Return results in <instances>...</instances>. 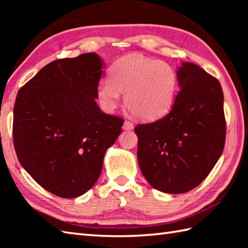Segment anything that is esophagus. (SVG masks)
<instances>
[{"instance_id":"obj_1","label":"esophagus","mask_w":248,"mask_h":248,"mask_svg":"<svg viewBox=\"0 0 248 248\" xmlns=\"http://www.w3.org/2000/svg\"><path fill=\"white\" fill-rule=\"evenodd\" d=\"M123 128H124V130H132V129L134 128V124H133V123H131V121L125 120L124 123Z\"/></svg>"}]
</instances>
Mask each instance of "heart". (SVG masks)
Returning <instances> with one entry per match:
<instances>
[{"label": "heart", "mask_w": 248, "mask_h": 248, "mask_svg": "<svg viewBox=\"0 0 248 248\" xmlns=\"http://www.w3.org/2000/svg\"><path fill=\"white\" fill-rule=\"evenodd\" d=\"M177 87V72L168 62L133 53L115 62L109 80L99 84L97 96L101 107L110 112L119 104L120 93H125L131 113L140 119L155 120L172 108Z\"/></svg>", "instance_id": "obj_1"}]
</instances>
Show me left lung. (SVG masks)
Wrapping results in <instances>:
<instances>
[{"mask_svg": "<svg viewBox=\"0 0 248 248\" xmlns=\"http://www.w3.org/2000/svg\"><path fill=\"white\" fill-rule=\"evenodd\" d=\"M180 92L170 112L138 124L139 165L152 187L181 194L198 186L224 150V94L217 78L183 62L177 72Z\"/></svg>", "mask_w": 248, "mask_h": 248, "instance_id": "left-lung-1", "label": "left lung"}]
</instances>
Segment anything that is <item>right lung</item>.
I'll return each mask as SVG.
<instances>
[{
  "mask_svg": "<svg viewBox=\"0 0 248 248\" xmlns=\"http://www.w3.org/2000/svg\"><path fill=\"white\" fill-rule=\"evenodd\" d=\"M102 66L96 53L56 60L16 98L13 138L18 160L56 196L85 194L101 173L105 152L121 133L124 119L102 113L96 102Z\"/></svg>",
  "mask_w": 248,
  "mask_h": 248,
  "instance_id": "1",
  "label": "right lung"
}]
</instances>
